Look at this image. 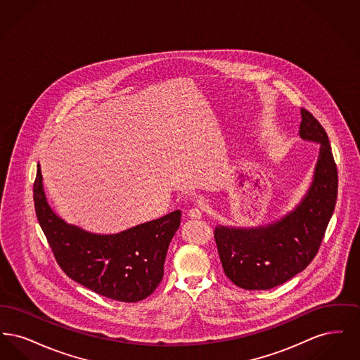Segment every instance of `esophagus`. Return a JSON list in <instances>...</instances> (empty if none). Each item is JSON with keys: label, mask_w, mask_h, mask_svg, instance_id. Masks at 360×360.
<instances>
[{"label": "esophagus", "mask_w": 360, "mask_h": 360, "mask_svg": "<svg viewBox=\"0 0 360 360\" xmlns=\"http://www.w3.org/2000/svg\"><path fill=\"white\" fill-rule=\"evenodd\" d=\"M188 216L191 219H201L202 217V207L201 206H193L188 209Z\"/></svg>", "instance_id": "esophagus-1"}]
</instances>
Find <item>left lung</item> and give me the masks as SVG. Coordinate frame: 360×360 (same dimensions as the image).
<instances>
[{
	"label": "left lung",
	"mask_w": 360,
	"mask_h": 360,
	"mask_svg": "<svg viewBox=\"0 0 360 360\" xmlns=\"http://www.w3.org/2000/svg\"><path fill=\"white\" fill-rule=\"evenodd\" d=\"M300 135L320 143L314 179L302 202L273 225L217 226L214 241L225 275L241 289L269 290L301 273L314 259L338 198V169L326 129L301 108Z\"/></svg>",
	"instance_id": "obj_1"
}]
</instances>
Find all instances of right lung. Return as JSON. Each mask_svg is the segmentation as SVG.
Instances as JSON below:
<instances>
[{"mask_svg":"<svg viewBox=\"0 0 360 360\" xmlns=\"http://www.w3.org/2000/svg\"><path fill=\"white\" fill-rule=\"evenodd\" d=\"M41 181L37 165L34 212L63 273L87 289L121 302H137L153 294L163 278L165 259L181 223V212L117 235H93L65 223L52 212Z\"/></svg>","mask_w":360,"mask_h":360,"instance_id":"1","label":"right lung"}]
</instances>
